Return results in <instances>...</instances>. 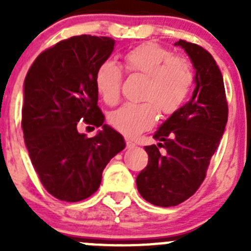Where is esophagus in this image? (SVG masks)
I'll return each mask as SVG.
<instances>
[{
	"label": "esophagus",
	"mask_w": 251,
	"mask_h": 251,
	"mask_svg": "<svg viewBox=\"0 0 251 251\" xmlns=\"http://www.w3.org/2000/svg\"><path fill=\"white\" fill-rule=\"evenodd\" d=\"M126 143H127V148H134V147H136V143H134V142H133L132 139H129V138L126 139Z\"/></svg>",
	"instance_id": "esophagus-1"
}]
</instances>
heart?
I'll return each mask as SVG.
<instances>
[{"label":"heart","mask_w":251,"mask_h":251,"mask_svg":"<svg viewBox=\"0 0 251 251\" xmlns=\"http://www.w3.org/2000/svg\"><path fill=\"white\" fill-rule=\"evenodd\" d=\"M126 72L145 77L141 103H127L110 113L112 127L126 136H136L152 127L157 110L166 117L176 112L191 92L194 72L185 57L174 56L168 49L154 43L142 44L123 56ZM95 88L109 105L121 97L122 70L114 61H104L95 73Z\"/></svg>","instance_id":"obj_1"}]
</instances>
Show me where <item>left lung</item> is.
<instances>
[{
  "instance_id": "1",
  "label": "left lung",
  "mask_w": 251,
  "mask_h": 251,
  "mask_svg": "<svg viewBox=\"0 0 251 251\" xmlns=\"http://www.w3.org/2000/svg\"><path fill=\"white\" fill-rule=\"evenodd\" d=\"M175 45L191 59L196 86L191 99L156 130L158 143L145 147L148 165L136 179L141 196L161 207L179 205L200 187L229 113L223 74L211 54L185 40Z\"/></svg>"
}]
</instances>
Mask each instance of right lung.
<instances>
[{
  "instance_id": "1",
  "label": "right lung",
  "mask_w": 251,
  "mask_h": 251,
  "mask_svg": "<svg viewBox=\"0 0 251 251\" xmlns=\"http://www.w3.org/2000/svg\"><path fill=\"white\" fill-rule=\"evenodd\" d=\"M112 37L80 35L43 51L25 77L22 130L32 166L46 191L77 202L99 188L110 159L124 150L121 133L104 124L95 73L114 49ZM101 126L92 139L77 122Z\"/></svg>"
}]
</instances>
